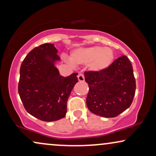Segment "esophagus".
Instances as JSON below:
<instances>
[{"label": "esophagus", "instance_id": "1", "mask_svg": "<svg viewBox=\"0 0 156 156\" xmlns=\"http://www.w3.org/2000/svg\"><path fill=\"white\" fill-rule=\"evenodd\" d=\"M78 81L80 82H83L84 80H85V78H84V76L81 73H79L78 75Z\"/></svg>", "mask_w": 156, "mask_h": 156}]
</instances>
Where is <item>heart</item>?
Returning <instances> with one entry per match:
<instances>
[{
    "mask_svg": "<svg viewBox=\"0 0 156 156\" xmlns=\"http://www.w3.org/2000/svg\"><path fill=\"white\" fill-rule=\"evenodd\" d=\"M114 55L110 48L100 46L80 47L73 50L70 61L74 66L88 65L91 71L99 73L105 70L113 62Z\"/></svg>",
    "mask_w": 156,
    "mask_h": 156,
    "instance_id": "heart-1",
    "label": "heart"
}]
</instances>
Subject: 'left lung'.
Returning <instances> with one entry per match:
<instances>
[{"label": "left lung", "instance_id": "left-lung-1", "mask_svg": "<svg viewBox=\"0 0 156 156\" xmlns=\"http://www.w3.org/2000/svg\"><path fill=\"white\" fill-rule=\"evenodd\" d=\"M88 84L86 104L92 113L115 117L128 109L135 96L136 84L130 61L125 55L102 72L84 73Z\"/></svg>", "mask_w": 156, "mask_h": 156}]
</instances>
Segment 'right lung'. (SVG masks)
Here are the masks:
<instances>
[{
	"label": "right lung",
	"instance_id": "obj_1",
	"mask_svg": "<svg viewBox=\"0 0 156 156\" xmlns=\"http://www.w3.org/2000/svg\"><path fill=\"white\" fill-rule=\"evenodd\" d=\"M53 44L33 49L21 63L19 94L25 109L33 117L44 122L57 121L66 117L67 101L78 81L74 73L60 76L55 62L60 61Z\"/></svg>",
	"mask_w": 156,
	"mask_h": 156
}]
</instances>
